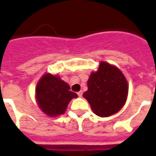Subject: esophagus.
Wrapping results in <instances>:
<instances>
[{"mask_svg": "<svg viewBox=\"0 0 156 156\" xmlns=\"http://www.w3.org/2000/svg\"><path fill=\"white\" fill-rule=\"evenodd\" d=\"M83 90H80V91H78V93H77V94H78V96H80V97H82V96H83Z\"/></svg>", "mask_w": 156, "mask_h": 156, "instance_id": "34e87169", "label": "esophagus"}]
</instances>
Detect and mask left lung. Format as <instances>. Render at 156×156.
I'll list each match as a JSON object with an SVG mask.
<instances>
[{"label": "left lung", "mask_w": 156, "mask_h": 156, "mask_svg": "<svg viewBox=\"0 0 156 156\" xmlns=\"http://www.w3.org/2000/svg\"><path fill=\"white\" fill-rule=\"evenodd\" d=\"M88 90L83 97L99 116H109L123 107L128 95V83L120 69L106 62H100L97 72L90 74Z\"/></svg>", "instance_id": "left-lung-1"}]
</instances>
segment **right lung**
<instances>
[{"label":"right lung","mask_w":156,"mask_h":156,"mask_svg":"<svg viewBox=\"0 0 156 156\" xmlns=\"http://www.w3.org/2000/svg\"><path fill=\"white\" fill-rule=\"evenodd\" d=\"M58 76L46 73L36 86V99L40 108L50 116L63 114L73 98L78 95Z\"/></svg>","instance_id":"1"}]
</instances>
